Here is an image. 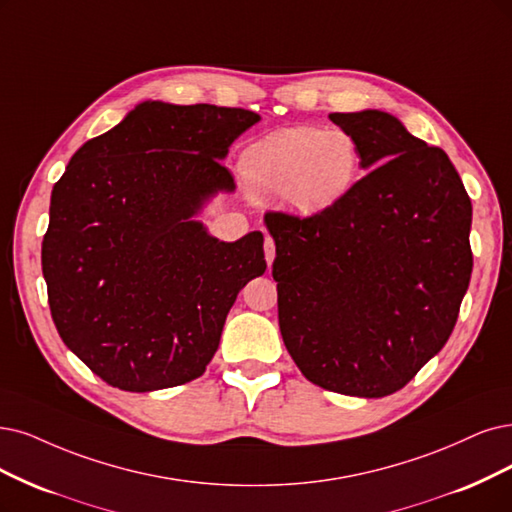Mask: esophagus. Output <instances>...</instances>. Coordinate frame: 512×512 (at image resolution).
Wrapping results in <instances>:
<instances>
[{
	"label": "esophagus",
	"mask_w": 512,
	"mask_h": 512,
	"mask_svg": "<svg viewBox=\"0 0 512 512\" xmlns=\"http://www.w3.org/2000/svg\"><path fill=\"white\" fill-rule=\"evenodd\" d=\"M263 251H266L268 266H272V261L276 257V244H274V240L270 236H266V242H263Z\"/></svg>",
	"instance_id": "obj_1"
}]
</instances>
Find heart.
Segmentation results:
<instances>
[{"label": "heart", "instance_id": "b5f03b06", "mask_svg": "<svg viewBox=\"0 0 512 512\" xmlns=\"http://www.w3.org/2000/svg\"><path fill=\"white\" fill-rule=\"evenodd\" d=\"M361 151L344 130L291 126L242 151L240 173L257 198H280L291 213L314 217L342 200L358 179Z\"/></svg>", "mask_w": 512, "mask_h": 512}]
</instances>
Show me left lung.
I'll use <instances>...</instances> for the list:
<instances>
[{"mask_svg":"<svg viewBox=\"0 0 512 512\" xmlns=\"http://www.w3.org/2000/svg\"><path fill=\"white\" fill-rule=\"evenodd\" d=\"M369 173L327 211L268 213L278 325L312 384L363 399L401 390L456 327L472 204L441 147L380 109L329 113Z\"/></svg>","mask_w":512,"mask_h":512,"instance_id":"8db88e82","label":"left lung"}]
</instances>
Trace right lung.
Segmentation results:
<instances>
[{
    "label": "right lung",
    "instance_id": "obj_1",
    "mask_svg": "<svg viewBox=\"0 0 512 512\" xmlns=\"http://www.w3.org/2000/svg\"><path fill=\"white\" fill-rule=\"evenodd\" d=\"M259 120L249 109L145 101L86 141L54 183L42 242L52 320L109 386L196 380L240 289L266 272L261 232L223 242L196 219L236 189L221 160Z\"/></svg>",
    "mask_w": 512,
    "mask_h": 512
}]
</instances>
